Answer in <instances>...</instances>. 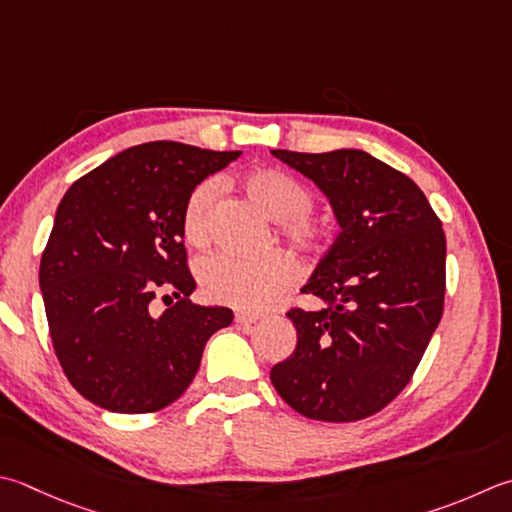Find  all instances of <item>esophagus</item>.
<instances>
[{
    "label": "esophagus",
    "instance_id": "34e87169",
    "mask_svg": "<svg viewBox=\"0 0 512 512\" xmlns=\"http://www.w3.org/2000/svg\"><path fill=\"white\" fill-rule=\"evenodd\" d=\"M235 322H237L239 326H244V328H253V326L259 322V315H253V313H237V315H235Z\"/></svg>",
    "mask_w": 512,
    "mask_h": 512
}]
</instances>
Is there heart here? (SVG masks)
<instances>
[{
	"mask_svg": "<svg viewBox=\"0 0 512 512\" xmlns=\"http://www.w3.org/2000/svg\"><path fill=\"white\" fill-rule=\"evenodd\" d=\"M242 190L250 202L275 219L277 230L295 250L308 253L322 242L324 230L308 215L310 193L295 177L277 168H255L242 177ZM219 186L206 179L188 195L182 230L190 246L204 248L213 230V215ZM199 286L206 299L242 310H259L295 284L297 268L293 259L282 253H270L259 259H239L213 255L197 270Z\"/></svg>",
	"mask_w": 512,
	"mask_h": 512,
	"instance_id": "heart-1",
	"label": "heart"
}]
</instances>
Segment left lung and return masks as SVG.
I'll return each instance as SVG.
<instances>
[{
	"mask_svg": "<svg viewBox=\"0 0 512 512\" xmlns=\"http://www.w3.org/2000/svg\"><path fill=\"white\" fill-rule=\"evenodd\" d=\"M326 195L339 235L302 293L324 308H293V355L270 382L299 415L355 422L410 382L442 319L446 237L413 179L366 150H270Z\"/></svg>",
	"mask_w": 512,
	"mask_h": 512,
	"instance_id": "8db88e82",
	"label": "left lung"
}]
</instances>
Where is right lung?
<instances>
[{
	"label": "right lung",
	"instance_id": "1",
	"mask_svg": "<svg viewBox=\"0 0 512 512\" xmlns=\"http://www.w3.org/2000/svg\"><path fill=\"white\" fill-rule=\"evenodd\" d=\"M242 150L148 142L66 190L39 264L55 353L79 395L110 413H153L193 382L224 306L190 302L182 215L188 195ZM162 292L171 306L152 308Z\"/></svg>",
	"mask_w": 512,
	"mask_h": 512
}]
</instances>
